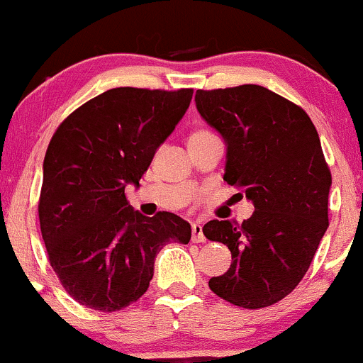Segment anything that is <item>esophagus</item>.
Wrapping results in <instances>:
<instances>
[{
  "instance_id": "34e87169",
  "label": "esophagus",
  "mask_w": 363,
  "mask_h": 363,
  "mask_svg": "<svg viewBox=\"0 0 363 363\" xmlns=\"http://www.w3.org/2000/svg\"><path fill=\"white\" fill-rule=\"evenodd\" d=\"M191 240L193 242H205L206 237L203 234V227L199 223H193V227H191Z\"/></svg>"
}]
</instances>
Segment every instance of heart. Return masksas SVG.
<instances>
[{
	"instance_id": "b5f03b06",
	"label": "heart",
	"mask_w": 363,
	"mask_h": 363,
	"mask_svg": "<svg viewBox=\"0 0 363 363\" xmlns=\"http://www.w3.org/2000/svg\"><path fill=\"white\" fill-rule=\"evenodd\" d=\"M206 135H211V133L210 131H205V129H198V131H194L193 135H191V138H199V136H206Z\"/></svg>"
}]
</instances>
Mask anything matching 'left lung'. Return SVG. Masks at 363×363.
Instances as JSON below:
<instances>
[{"label":"left lung","instance_id":"8db88e82","mask_svg":"<svg viewBox=\"0 0 363 363\" xmlns=\"http://www.w3.org/2000/svg\"><path fill=\"white\" fill-rule=\"evenodd\" d=\"M194 99L227 145L223 181L254 205L242 223L203 227L232 252L228 272L208 285L244 309L273 306L301 283L328 230L331 172L319 135L302 107L264 86L196 90Z\"/></svg>","mask_w":363,"mask_h":363}]
</instances>
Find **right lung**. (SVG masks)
Wrapping results in <instances>:
<instances>
[{
	"mask_svg": "<svg viewBox=\"0 0 363 363\" xmlns=\"http://www.w3.org/2000/svg\"><path fill=\"white\" fill-rule=\"evenodd\" d=\"M191 99L193 89H111L72 112L49 141L40 232L54 273L82 306L124 309L148 290L158 251L189 242L186 220L141 215L124 189L140 186Z\"/></svg>",
	"mask_w": 363,
	"mask_h": 363,
	"instance_id": "obj_1",
	"label": "right lung"
}]
</instances>
